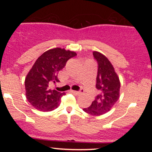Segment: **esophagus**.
I'll list each match as a JSON object with an SVG mask.
<instances>
[{
  "mask_svg": "<svg viewBox=\"0 0 152 152\" xmlns=\"http://www.w3.org/2000/svg\"><path fill=\"white\" fill-rule=\"evenodd\" d=\"M71 93L76 94V95H79V94H81L82 92H83V89H81L79 91H73V90H71Z\"/></svg>",
  "mask_w": 152,
  "mask_h": 152,
  "instance_id": "1",
  "label": "esophagus"
}]
</instances>
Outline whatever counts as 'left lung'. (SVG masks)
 Listing matches in <instances>:
<instances>
[{
    "label": "left lung",
    "instance_id": "obj_1",
    "mask_svg": "<svg viewBox=\"0 0 152 152\" xmlns=\"http://www.w3.org/2000/svg\"><path fill=\"white\" fill-rule=\"evenodd\" d=\"M94 58L98 64L96 88L98 95L85 112L93 116L102 115L111 110L119 98L120 81L112 64L105 56L99 52H93Z\"/></svg>",
    "mask_w": 152,
    "mask_h": 152
}]
</instances>
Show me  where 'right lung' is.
Segmentation results:
<instances>
[{"mask_svg":"<svg viewBox=\"0 0 152 152\" xmlns=\"http://www.w3.org/2000/svg\"><path fill=\"white\" fill-rule=\"evenodd\" d=\"M76 56L74 51L56 48L38 57L25 80L26 98L35 109L50 111L59 106L65 93L52 90L50 87L59 81L58 74L67 61Z\"/></svg>","mask_w":152,"mask_h":152,"instance_id":"1","label":"right lung"}]
</instances>
